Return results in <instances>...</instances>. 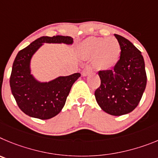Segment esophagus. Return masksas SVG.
I'll list each match as a JSON object with an SVG mask.
<instances>
[{"label": "esophagus", "mask_w": 158, "mask_h": 158, "mask_svg": "<svg viewBox=\"0 0 158 158\" xmlns=\"http://www.w3.org/2000/svg\"><path fill=\"white\" fill-rule=\"evenodd\" d=\"M92 71H93V69H92V68L90 66H86V68H84V69H83V71L82 72V76H88L89 73H91Z\"/></svg>", "instance_id": "obj_1"}]
</instances>
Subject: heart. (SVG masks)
I'll list each match as a JSON object with an SVG mask.
<instances>
[{
  "mask_svg": "<svg viewBox=\"0 0 158 158\" xmlns=\"http://www.w3.org/2000/svg\"><path fill=\"white\" fill-rule=\"evenodd\" d=\"M81 48L86 57H94L95 67L100 69L116 64L120 53V45L114 37H90L82 42Z\"/></svg>",
  "mask_w": 158,
  "mask_h": 158,
  "instance_id": "b5f03b06",
  "label": "heart"
}]
</instances>
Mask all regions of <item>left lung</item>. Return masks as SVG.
<instances>
[{
	"mask_svg": "<svg viewBox=\"0 0 158 158\" xmlns=\"http://www.w3.org/2000/svg\"><path fill=\"white\" fill-rule=\"evenodd\" d=\"M114 35L120 45V60L112 70L99 71L101 85L94 95L102 110L113 116H122L137 107L147 79L141 52L129 40Z\"/></svg>",
	"mask_w": 158,
	"mask_h": 158,
	"instance_id": "left-lung-1",
	"label": "left lung"
}]
</instances>
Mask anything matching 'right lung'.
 <instances>
[{
    "label": "right lung",
    "instance_id": "right-lung-1",
    "mask_svg": "<svg viewBox=\"0 0 158 158\" xmlns=\"http://www.w3.org/2000/svg\"><path fill=\"white\" fill-rule=\"evenodd\" d=\"M44 43L72 45L73 38L56 35L43 36L31 42L15 56L10 76V87L19 109L27 116L48 120L61 111L72 85L80 73L59 76L49 82H40L31 74V60Z\"/></svg>",
    "mask_w": 158,
    "mask_h": 158
}]
</instances>
